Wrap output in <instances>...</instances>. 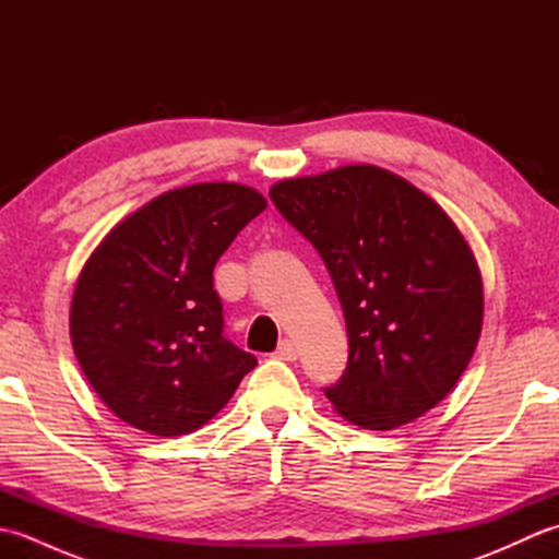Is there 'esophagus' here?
I'll use <instances>...</instances> for the list:
<instances>
[{
  "mask_svg": "<svg viewBox=\"0 0 559 559\" xmlns=\"http://www.w3.org/2000/svg\"><path fill=\"white\" fill-rule=\"evenodd\" d=\"M276 358L278 360H286V362L298 360V346H295L293 341H283L281 346H278V350H276Z\"/></svg>",
  "mask_w": 559,
  "mask_h": 559,
  "instance_id": "esophagus-1",
  "label": "esophagus"
}]
</instances>
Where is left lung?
I'll use <instances>...</instances> for the list:
<instances>
[{"mask_svg": "<svg viewBox=\"0 0 559 559\" xmlns=\"http://www.w3.org/2000/svg\"><path fill=\"white\" fill-rule=\"evenodd\" d=\"M273 204L322 254L346 317L348 367L324 389L362 430H396L432 411L476 353L483 278L449 213L377 165L288 177Z\"/></svg>", "mask_w": 559, "mask_h": 559, "instance_id": "left-lung-1", "label": "left lung"}]
</instances>
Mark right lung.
Listing matches in <instances>:
<instances>
[{
    "label": "right lung",
    "mask_w": 559,
    "mask_h": 559,
    "mask_svg": "<svg viewBox=\"0 0 559 559\" xmlns=\"http://www.w3.org/2000/svg\"><path fill=\"white\" fill-rule=\"evenodd\" d=\"M266 209L254 187H177L129 213L83 264L69 310L74 355L117 418L182 437L216 415L257 358L223 338L213 266Z\"/></svg>",
    "instance_id": "obj_1"
}]
</instances>
